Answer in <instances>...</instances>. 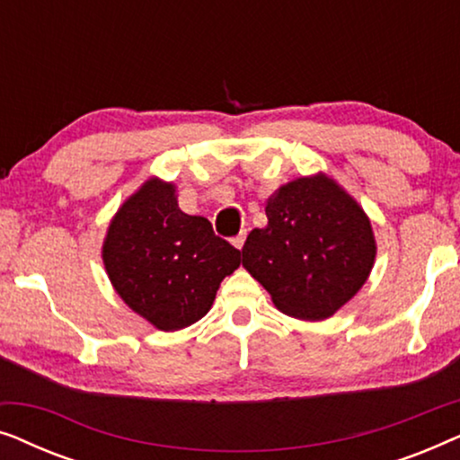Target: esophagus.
<instances>
[{
  "label": "esophagus",
  "mask_w": 460,
  "mask_h": 460,
  "mask_svg": "<svg viewBox=\"0 0 460 460\" xmlns=\"http://www.w3.org/2000/svg\"><path fill=\"white\" fill-rule=\"evenodd\" d=\"M244 238H247V232H241V234H238V236H234V238H232V244H234V247L238 249V251H241L243 249V244H244Z\"/></svg>",
  "instance_id": "esophagus-1"
}]
</instances>
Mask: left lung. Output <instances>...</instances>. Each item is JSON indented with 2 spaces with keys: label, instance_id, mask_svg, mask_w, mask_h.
Instances as JSON below:
<instances>
[{
  "label": "left lung",
  "instance_id": "left-lung-1",
  "mask_svg": "<svg viewBox=\"0 0 460 460\" xmlns=\"http://www.w3.org/2000/svg\"><path fill=\"white\" fill-rule=\"evenodd\" d=\"M266 228L249 232L243 268L287 316L326 320L368 280L376 241L358 200L318 172L280 186Z\"/></svg>",
  "mask_w": 460,
  "mask_h": 460
}]
</instances>
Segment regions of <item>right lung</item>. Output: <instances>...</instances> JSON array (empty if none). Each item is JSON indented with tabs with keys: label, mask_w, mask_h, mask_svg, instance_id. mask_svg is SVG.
I'll list each match as a JSON object with an SVG mask.
<instances>
[{
	"label": "right lung",
	"mask_w": 460,
	"mask_h": 460,
	"mask_svg": "<svg viewBox=\"0 0 460 460\" xmlns=\"http://www.w3.org/2000/svg\"><path fill=\"white\" fill-rule=\"evenodd\" d=\"M102 261L125 305L169 332L211 310L241 251L213 234L209 219L180 209L173 181L148 178L112 216Z\"/></svg>",
	"instance_id": "obj_1"
}]
</instances>
